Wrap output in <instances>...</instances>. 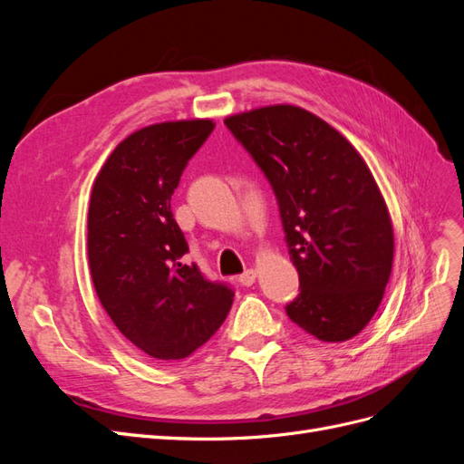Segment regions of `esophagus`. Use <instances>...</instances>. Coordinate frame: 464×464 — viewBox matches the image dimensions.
<instances>
[{
	"instance_id": "34e87169",
	"label": "esophagus",
	"mask_w": 464,
	"mask_h": 464,
	"mask_svg": "<svg viewBox=\"0 0 464 464\" xmlns=\"http://www.w3.org/2000/svg\"><path fill=\"white\" fill-rule=\"evenodd\" d=\"M256 278H257V271L247 269L246 273H242L240 276H237V283L244 285V286H251V285L256 283Z\"/></svg>"
}]
</instances>
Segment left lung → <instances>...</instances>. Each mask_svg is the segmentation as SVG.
<instances>
[{"label": "left lung", "mask_w": 464, "mask_h": 464, "mask_svg": "<svg viewBox=\"0 0 464 464\" xmlns=\"http://www.w3.org/2000/svg\"><path fill=\"white\" fill-rule=\"evenodd\" d=\"M224 123L276 195L300 276L288 317L323 343L353 339L383 300L395 251L368 164L327 121L292 104L242 111Z\"/></svg>", "instance_id": "obj_1"}]
</instances>
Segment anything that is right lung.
I'll use <instances>...</instances> for the list:
<instances>
[{
  "label": "right lung",
  "instance_id": "right-lung-1",
  "mask_svg": "<svg viewBox=\"0 0 464 464\" xmlns=\"http://www.w3.org/2000/svg\"><path fill=\"white\" fill-rule=\"evenodd\" d=\"M213 120L147 125L125 137L98 172L89 205L92 285L118 331L154 360L188 358L227 319L234 290L198 265L170 199Z\"/></svg>",
  "mask_w": 464,
  "mask_h": 464
}]
</instances>
